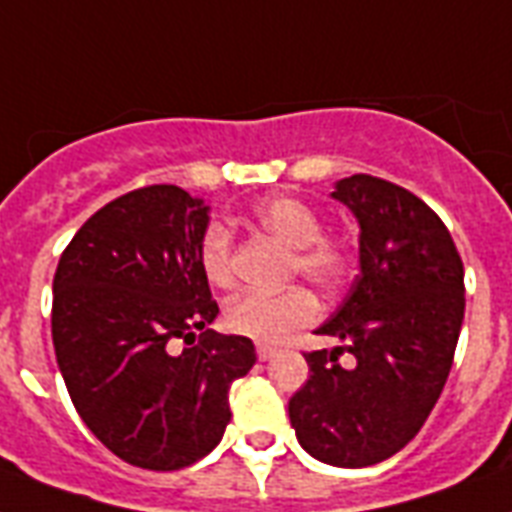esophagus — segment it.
I'll return each instance as SVG.
<instances>
[{
    "instance_id": "34e87169",
    "label": "esophagus",
    "mask_w": 512,
    "mask_h": 512,
    "mask_svg": "<svg viewBox=\"0 0 512 512\" xmlns=\"http://www.w3.org/2000/svg\"><path fill=\"white\" fill-rule=\"evenodd\" d=\"M275 352L277 350L272 347V344H256V355H259V360H269Z\"/></svg>"
}]
</instances>
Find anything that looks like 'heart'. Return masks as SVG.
I'll return each instance as SVG.
<instances>
[{"instance_id": "obj_1", "label": "heart", "mask_w": 512, "mask_h": 512, "mask_svg": "<svg viewBox=\"0 0 512 512\" xmlns=\"http://www.w3.org/2000/svg\"><path fill=\"white\" fill-rule=\"evenodd\" d=\"M253 221L264 232L291 248V272H299L320 288H334L347 277L352 253L347 243L323 235V219L315 205L291 194H272L251 208ZM197 264L211 285L232 283V237L221 224H208L197 237ZM318 318V301L307 288L291 285L277 293L248 291L229 301L224 323L229 331L256 339L280 342L293 328Z\"/></svg>"}]
</instances>
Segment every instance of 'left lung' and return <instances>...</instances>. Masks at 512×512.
Returning a JSON list of instances; mask_svg holds the SVG:
<instances>
[{
  "label": "left lung",
  "instance_id": "1",
  "mask_svg": "<svg viewBox=\"0 0 512 512\" xmlns=\"http://www.w3.org/2000/svg\"><path fill=\"white\" fill-rule=\"evenodd\" d=\"M360 224V275L315 331L347 342L307 352L310 379L288 400L307 454L334 467H368L422 430L449 379L465 318V267L438 213L384 178L336 184ZM350 351L344 369L338 355Z\"/></svg>",
  "mask_w": 512,
  "mask_h": 512
}]
</instances>
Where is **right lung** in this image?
Masks as SVG:
<instances>
[{
	"mask_svg": "<svg viewBox=\"0 0 512 512\" xmlns=\"http://www.w3.org/2000/svg\"><path fill=\"white\" fill-rule=\"evenodd\" d=\"M205 227L208 205L181 186L133 189L79 227L55 269L53 344L71 403L144 470L211 454L232 419L229 387L256 363L251 339L208 328L219 304L197 264Z\"/></svg>",
	"mask_w": 512,
	"mask_h": 512,
	"instance_id": "obj_1",
	"label": "right lung"
}]
</instances>
